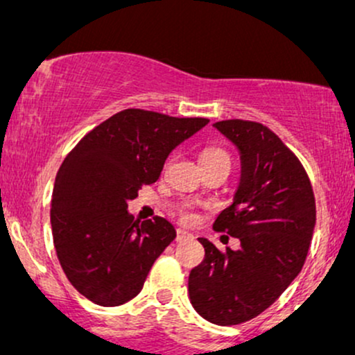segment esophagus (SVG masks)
Here are the masks:
<instances>
[{
	"mask_svg": "<svg viewBox=\"0 0 355 355\" xmlns=\"http://www.w3.org/2000/svg\"><path fill=\"white\" fill-rule=\"evenodd\" d=\"M193 239V235L189 234V232L185 230H177V242L182 243V242H187V240H191Z\"/></svg>",
	"mask_w": 355,
	"mask_h": 355,
	"instance_id": "34e87169",
	"label": "esophagus"
}]
</instances>
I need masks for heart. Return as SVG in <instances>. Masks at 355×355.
Listing matches in <instances>:
<instances>
[{
	"instance_id": "1",
	"label": "heart",
	"mask_w": 355,
	"mask_h": 355,
	"mask_svg": "<svg viewBox=\"0 0 355 355\" xmlns=\"http://www.w3.org/2000/svg\"><path fill=\"white\" fill-rule=\"evenodd\" d=\"M217 162H222V164L232 165V157L227 150L220 148V146H210V148H205L200 155V164H217ZM180 220L183 223H193L195 215L191 211H182Z\"/></svg>"
}]
</instances>
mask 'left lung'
<instances>
[{"label": "left lung", "mask_w": 355, "mask_h": 355, "mask_svg": "<svg viewBox=\"0 0 355 355\" xmlns=\"http://www.w3.org/2000/svg\"><path fill=\"white\" fill-rule=\"evenodd\" d=\"M239 148L242 175L234 203L214 229L240 240L218 250L198 239L205 259L191 268L190 302L205 320L237 325L262 313L302 270L315 227V198L299 158L266 125L214 123Z\"/></svg>", "instance_id": "1"}]
</instances>
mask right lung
Instances as JSON below:
<instances>
[{
  "mask_svg": "<svg viewBox=\"0 0 355 355\" xmlns=\"http://www.w3.org/2000/svg\"><path fill=\"white\" fill-rule=\"evenodd\" d=\"M207 123L128 108L95 126L63 160L51 198L53 243L68 280L93 304L116 307L138 295L177 237L168 220L138 223L126 209L158 180L175 146Z\"/></svg>",
  "mask_w": 355,
  "mask_h": 355,
  "instance_id": "add662e5",
  "label": "right lung"
}]
</instances>
